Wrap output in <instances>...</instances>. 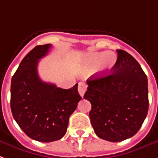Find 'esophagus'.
<instances>
[{
    "label": "esophagus",
    "mask_w": 158,
    "mask_h": 158,
    "mask_svg": "<svg viewBox=\"0 0 158 158\" xmlns=\"http://www.w3.org/2000/svg\"><path fill=\"white\" fill-rule=\"evenodd\" d=\"M86 89H87V85H86V84H84V83H79L78 90H79V94H80L81 97H84V94L85 91H86Z\"/></svg>",
    "instance_id": "1"
}]
</instances>
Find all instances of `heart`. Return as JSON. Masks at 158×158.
Instances as JSON below:
<instances>
[{
  "label": "heart",
  "mask_w": 158,
  "mask_h": 158,
  "mask_svg": "<svg viewBox=\"0 0 158 158\" xmlns=\"http://www.w3.org/2000/svg\"><path fill=\"white\" fill-rule=\"evenodd\" d=\"M117 55L113 52H94L87 55L84 67L87 69L96 67L95 73L98 76L109 74L117 64Z\"/></svg>",
  "instance_id": "heart-1"
}]
</instances>
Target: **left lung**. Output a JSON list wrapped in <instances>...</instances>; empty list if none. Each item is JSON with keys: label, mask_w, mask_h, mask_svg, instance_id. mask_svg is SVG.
I'll list each match as a JSON object with an SVG mask.
<instances>
[{"label": "left lung", "mask_w": 158, "mask_h": 158, "mask_svg": "<svg viewBox=\"0 0 158 158\" xmlns=\"http://www.w3.org/2000/svg\"><path fill=\"white\" fill-rule=\"evenodd\" d=\"M112 74L90 77L84 98L91 103L89 118L98 138L121 142L138 132L148 111V78L132 55L117 50Z\"/></svg>", "instance_id": "1"}]
</instances>
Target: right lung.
<instances>
[{
	"instance_id": "add662e5",
	"label": "right lung",
	"mask_w": 158,
	"mask_h": 158,
	"mask_svg": "<svg viewBox=\"0 0 158 158\" xmlns=\"http://www.w3.org/2000/svg\"><path fill=\"white\" fill-rule=\"evenodd\" d=\"M50 48V44L38 45L29 52L12 77L10 85L13 118L26 135L41 143L63 138L69 118L82 98L78 84L64 89L43 82L39 77V60Z\"/></svg>"
}]
</instances>
